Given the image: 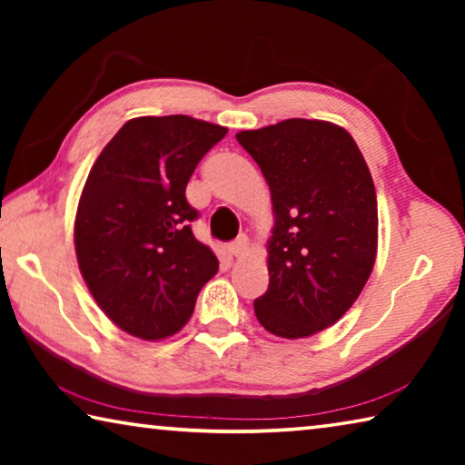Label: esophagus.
I'll return each mask as SVG.
<instances>
[{"label": "esophagus", "mask_w": 465, "mask_h": 465, "mask_svg": "<svg viewBox=\"0 0 465 465\" xmlns=\"http://www.w3.org/2000/svg\"><path fill=\"white\" fill-rule=\"evenodd\" d=\"M248 248H250V242H248L246 235H238V238H235V240L230 243V252H232V254H233L235 258H240V256L246 254Z\"/></svg>", "instance_id": "1"}]
</instances>
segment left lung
I'll list each match as a JSON object with an SVG mask.
<instances>
[{
	"instance_id": "1",
	"label": "left lung",
	"mask_w": 465,
	"mask_h": 465,
	"mask_svg": "<svg viewBox=\"0 0 465 465\" xmlns=\"http://www.w3.org/2000/svg\"><path fill=\"white\" fill-rule=\"evenodd\" d=\"M235 139L261 166L274 211L256 318L282 338L316 334L355 303L375 264L377 196L365 157L326 121L287 119Z\"/></svg>"
}]
</instances>
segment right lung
I'll list each match as a JSON object with an SVG mask.
<instances>
[{"label": "right lung", "mask_w": 465, "mask_h": 465, "mask_svg": "<svg viewBox=\"0 0 465 465\" xmlns=\"http://www.w3.org/2000/svg\"><path fill=\"white\" fill-rule=\"evenodd\" d=\"M227 129L186 114L139 116L102 149L75 215V254L102 312L124 332L160 341L193 316L219 269L194 238L186 201L196 163Z\"/></svg>", "instance_id": "add662e5"}]
</instances>
